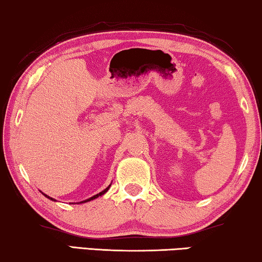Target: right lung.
Here are the masks:
<instances>
[{"label":"right lung","mask_w":262,"mask_h":262,"mask_svg":"<svg viewBox=\"0 0 262 262\" xmlns=\"http://www.w3.org/2000/svg\"><path fill=\"white\" fill-rule=\"evenodd\" d=\"M109 187H111V186H109ZM109 187H107V188L106 189H104V190H102V192H101V193H99V194H96V195H94V196H92L91 199H88V200H85V201H82V202H87V201H91V200H94V199H96V198H99L100 196V195H102V194H104V193H106L107 192V190L109 189ZM46 195V194H45ZM46 196H47V195H46ZM47 198H49V196H47ZM50 199V200H54V199H52V198H49Z\"/></svg>","instance_id":"1"}]
</instances>
